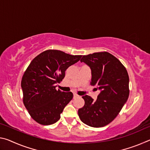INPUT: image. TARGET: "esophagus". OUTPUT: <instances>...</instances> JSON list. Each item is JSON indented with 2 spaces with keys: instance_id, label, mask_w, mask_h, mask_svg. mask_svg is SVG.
I'll return each mask as SVG.
<instances>
[{
  "instance_id": "esophagus-1",
  "label": "esophagus",
  "mask_w": 150,
  "mask_h": 150,
  "mask_svg": "<svg viewBox=\"0 0 150 150\" xmlns=\"http://www.w3.org/2000/svg\"><path fill=\"white\" fill-rule=\"evenodd\" d=\"M78 95H77V94H73V98H77V97H79Z\"/></svg>"
}]
</instances>
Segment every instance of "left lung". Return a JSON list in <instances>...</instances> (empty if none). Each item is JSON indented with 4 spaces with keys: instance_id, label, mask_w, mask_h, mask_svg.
<instances>
[{
    "instance_id": "1",
    "label": "left lung",
    "mask_w": 150,
    "mask_h": 150,
    "mask_svg": "<svg viewBox=\"0 0 150 150\" xmlns=\"http://www.w3.org/2000/svg\"><path fill=\"white\" fill-rule=\"evenodd\" d=\"M81 62L91 67V85L97 87L96 89L98 88L100 93L95 101L90 96H82L85 105L79 109V116L88 126L103 127L117 116L128 100V72L122 63L107 52L83 55Z\"/></svg>"
}]
</instances>
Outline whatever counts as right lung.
I'll return each mask as SVG.
<instances>
[{"mask_svg": "<svg viewBox=\"0 0 150 150\" xmlns=\"http://www.w3.org/2000/svg\"><path fill=\"white\" fill-rule=\"evenodd\" d=\"M82 55H73L57 50H47L33 59L21 81L23 103L34 120L50 125L60 119L65 106L73 98L71 92L56 90L71 65Z\"/></svg>", "mask_w": 150, "mask_h": 150, "instance_id": "obj_1", "label": "right lung"}]
</instances>
